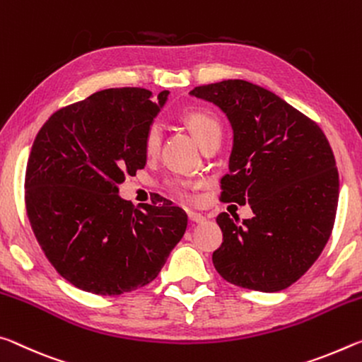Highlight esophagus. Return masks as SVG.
Instances as JSON below:
<instances>
[{
	"label": "esophagus",
	"instance_id": "esophagus-1",
	"mask_svg": "<svg viewBox=\"0 0 362 362\" xmlns=\"http://www.w3.org/2000/svg\"><path fill=\"white\" fill-rule=\"evenodd\" d=\"M187 218H189V221L191 223H204L205 221V218L200 215V213H192V211H189L187 213Z\"/></svg>",
	"mask_w": 362,
	"mask_h": 362
}]
</instances>
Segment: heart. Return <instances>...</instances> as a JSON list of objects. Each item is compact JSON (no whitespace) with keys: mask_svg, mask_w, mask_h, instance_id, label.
Instances as JSON below:
<instances>
[{"mask_svg":"<svg viewBox=\"0 0 362 362\" xmlns=\"http://www.w3.org/2000/svg\"><path fill=\"white\" fill-rule=\"evenodd\" d=\"M185 122L186 125L191 129L194 138L197 139V142L202 147L206 141L211 139L213 136H221V127L220 122L216 120L215 115H211L210 112L205 110H192L187 112L185 115ZM162 134L163 129L162 125L158 122H153L147 128V132L144 134V152L146 156H156L157 151L160 149V142H162ZM170 191L173 192L177 197L189 200L191 199V187L186 181H171L168 182Z\"/></svg>","mask_w":362,"mask_h":362,"instance_id":"obj_1","label":"heart"}]
</instances>
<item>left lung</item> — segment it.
Segmentation results:
<instances>
[{
	"label": "left lung",
	"mask_w": 362,
	"mask_h": 362,
	"mask_svg": "<svg viewBox=\"0 0 362 362\" xmlns=\"http://www.w3.org/2000/svg\"><path fill=\"white\" fill-rule=\"evenodd\" d=\"M191 96L218 105L233 127L221 200L248 204L239 221L220 213L223 244L213 264L234 286L279 292L297 282L324 250L339 204V171L316 122L245 80L197 86Z\"/></svg>",
	"instance_id": "1"
}]
</instances>
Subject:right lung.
<instances>
[{"instance_id": "obj_1", "label": "right lung", "mask_w": 362, "mask_h": 362, "mask_svg": "<svg viewBox=\"0 0 362 362\" xmlns=\"http://www.w3.org/2000/svg\"><path fill=\"white\" fill-rule=\"evenodd\" d=\"M168 94L98 91L54 112L35 138L28 220L49 263L85 292L120 295L152 282L186 233L177 206L134 209L118 195L125 175L146 167L144 134Z\"/></svg>"}]
</instances>
